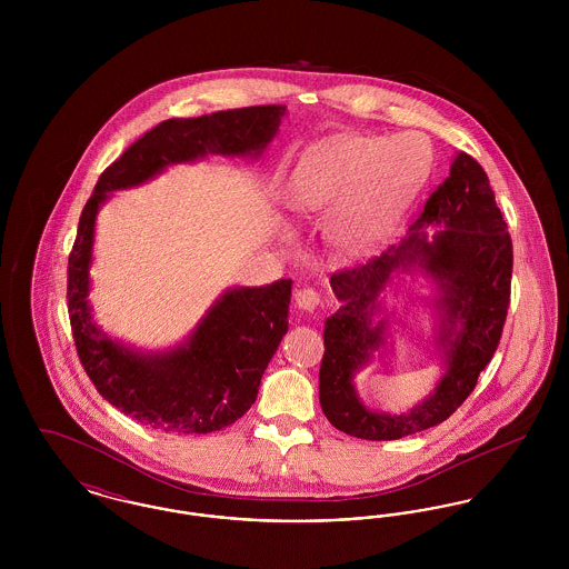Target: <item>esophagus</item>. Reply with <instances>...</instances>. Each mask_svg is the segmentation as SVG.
<instances>
[{"instance_id": "1", "label": "esophagus", "mask_w": 569, "mask_h": 569, "mask_svg": "<svg viewBox=\"0 0 569 569\" xmlns=\"http://www.w3.org/2000/svg\"><path fill=\"white\" fill-rule=\"evenodd\" d=\"M295 300H297L298 309H302V311H316L322 305L320 292H316L313 288H300L295 292Z\"/></svg>"}]
</instances>
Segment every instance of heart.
Returning a JSON list of instances; mask_svg holds the SVG:
<instances>
[{
  "instance_id": "1",
  "label": "heart",
  "mask_w": 569,
  "mask_h": 569,
  "mask_svg": "<svg viewBox=\"0 0 569 569\" xmlns=\"http://www.w3.org/2000/svg\"><path fill=\"white\" fill-rule=\"evenodd\" d=\"M431 168L433 151L422 136H341L298 163L288 204L311 213L337 202L335 243L367 251L397 226Z\"/></svg>"
}]
</instances>
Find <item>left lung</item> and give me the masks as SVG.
Wrapping results in <instances>:
<instances>
[{
  "label": "left lung",
  "mask_w": 569,
  "mask_h": 569,
  "mask_svg": "<svg viewBox=\"0 0 569 569\" xmlns=\"http://www.w3.org/2000/svg\"><path fill=\"white\" fill-rule=\"evenodd\" d=\"M425 224H441L429 240ZM512 239L487 172L465 151L450 166V177L431 193L425 211L399 247H390L367 264L335 272L330 286L343 307L325 325L320 367V406L328 422L343 433L390 441L420 433L448 420L473 392L499 346L512 283ZM411 266L438 288V342L445 376L435 392L407 415L373 412L357 399L352 376L382 345L385 319L375 322L378 295L389 274Z\"/></svg>",
  "instance_id": "left-lung-1"
}]
</instances>
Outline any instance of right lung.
<instances>
[{
    "label": "right lung",
    "instance_id": "add662e5",
    "mask_svg": "<svg viewBox=\"0 0 569 569\" xmlns=\"http://www.w3.org/2000/svg\"><path fill=\"white\" fill-rule=\"evenodd\" d=\"M283 114L286 107L269 104L162 121L110 163L82 209L68 258V313L77 352L98 392L144 427L202 435L237 422L253 406L262 373L288 332L292 279L226 290L183 346L134 352L107 337L91 316L87 297L96 216L109 191L140 186L172 163L207 153L258 158Z\"/></svg>",
    "mask_w": 569,
    "mask_h": 569
}]
</instances>
